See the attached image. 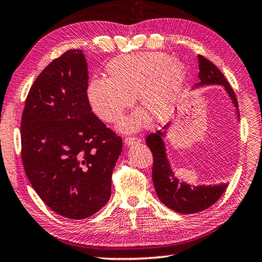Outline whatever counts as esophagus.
Masks as SVG:
<instances>
[{
	"label": "esophagus",
	"instance_id": "34e87169",
	"mask_svg": "<svg viewBox=\"0 0 262 262\" xmlns=\"http://www.w3.org/2000/svg\"><path fill=\"white\" fill-rule=\"evenodd\" d=\"M140 142H141V139L134 138V136H128V138L124 139V144H127V146H133L134 143H140Z\"/></svg>",
	"mask_w": 262,
	"mask_h": 262
}]
</instances>
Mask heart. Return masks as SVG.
<instances>
[{
    "label": "heart",
    "instance_id": "obj_1",
    "mask_svg": "<svg viewBox=\"0 0 262 262\" xmlns=\"http://www.w3.org/2000/svg\"><path fill=\"white\" fill-rule=\"evenodd\" d=\"M185 66L167 53L126 55L111 60L107 78H93L86 89L91 110L107 123H118L138 100L139 106L155 119H164L175 107L185 80ZM147 123L144 114H135L122 123V129L138 130Z\"/></svg>",
    "mask_w": 262,
    "mask_h": 262
}]
</instances>
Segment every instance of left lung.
I'll list each match as a JSON object with an SVG mask.
<instances>
[{"instance_id": "obj_1", "label": "left lung", "mask_w": 262, "mask_h": 262, "mask_svg": "<svg viewBox=\"0 0 262 262\" xmlns=\"http://www.w3.org/2000/svg\"><path fill=\"white\" fill-rule=\"evenodd\" d=\"M199 61V82L197 86L204 85H222L233 101L239 116L238 101H236L235 93L231 85L228 84L224 74L213 63H211L205 57L198 55ZM170 123L164 126L163 132L151 133L146 139L149 149L152 152V182L155 185L157 197L169 209L176 211L178 213L191 214L201 212L203 210L209 209L213 205L222 194L225 192L227 188L226 183L217 185H197L192 186L186 184L185 182L178 181L175 177L171 165L167 159L165 146L163 142V136L167 133Z\"/></svg>"}]
</instances>
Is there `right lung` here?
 <instances>
[{
  "label": "right lung",
  "mask_w": 262,
  "mask_h": 262,
  "mask_svg": "<svg viewBox=\"0 0 262 262\" xmlns=\"http://www.w3.org/2000/svg\"><path fill=\"white\" fill-rule=\"evenodd\" d=\"M87 85L82 50H69L36 78L20 123L28 180L50 209L70 219L90 217L110 201L122 151V139L91 110Z\"/></svg>",
  "instance_id": "right-lung-1"
}]
</instances>
